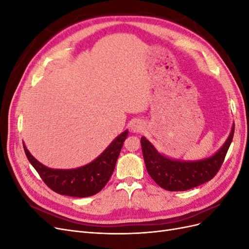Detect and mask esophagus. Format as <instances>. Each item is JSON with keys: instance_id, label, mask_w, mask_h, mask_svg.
<instances>
[{"instance_id": "obj_1", "label": "esophagus", "mask_w": 249, "mask_h": 249, "mask_svg": "<svg viewBox=\"0 0 249 249\" xmlns=\"http://www.w3.org/2000/svg\"><path fill=\"white\" fill-rule=\"evenodd\" d=\"M144 130V126H143V124L141 123V120H135V122L132 123L131 124V131L134 133H141Z\"/></svg>"}]
</instances>
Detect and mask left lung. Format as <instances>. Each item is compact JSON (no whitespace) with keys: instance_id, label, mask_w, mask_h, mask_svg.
I'll use <instances>...</instances> for the list:
<instances>
[{"instance_id":"8db88e82","label":"left lung","mask_w":249,"mask_h":249,"mask_svg":"<svg viewBox=\"0 0 249 249\" xmlns=\"http://www.w3.org/2000/svg\"><path fill=\"white\" fill-rule=\"evenodd\" d=\"M235 124L221 148L209 158L197 161L173 160L161 155L145 137H141L143 159L148 175L155 182L168 191L192 189L212 179L220 169L231 143Z\"/></svg>"}]
</instances>
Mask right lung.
Wrapping results in <instances>:
<instances>
[{
  "label": "right lung",
  "instance_id": "right-lung-1",
  "mask_svg": "<svg viewBox=\"0 0 249 249\" xmlns=\"http://www.w3.org/2000/svg\"><path fill=\"white\" fill-rule=\"evenodd\" d=\"M129 131H124L111 142L104 152L85 166L74 169H52L37 161L24 144L29 162L53 191L73 197H88L100 192L110 179L124 141Z\"/></svg>",
  "mask_w": 249,
  "mask_h": 249
}]
</instances>
